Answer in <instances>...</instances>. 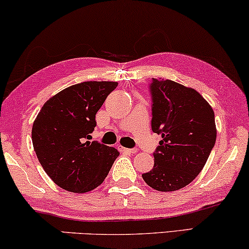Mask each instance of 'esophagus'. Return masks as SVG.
<instances>
[{
  "instance_id": "34e87169",
  "label": "esophagus",
  "mask_w": 249,
  "mask_h": 249,
  "mask_svg": "<svg viewBox=\"0 0 249 249\" xmlns=\"http://www.w3.org/2000/svg\"><path fill=\"white\" fill-rule=\"evenodd\" d=\"M118 148L120 149L121 152H125V153H130V154H136L137 153V151L134 148H125V147H122V146H118Z\"/></svg>"
}]
</instances>
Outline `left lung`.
<instances>
[{"label":"left lung","instance_id":"8db88e82","mask_svg":"<svg viewBox=\"0 0 249 249\" xmlns=\"http://www.w3.org/2000/svg\"><path fill=\"white\" fill-rule=\"evenodd\" d=\"M152 130L161 135L154 166L142 175L159 192L189 185L209 159L216 139L214 111L198 91L176 81L153 78Z\"/></svg>","mask_w":249,"mask_h":249}]
</instances>
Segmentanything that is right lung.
<instances>
[{
	"instance_id": "add662e5",
	"label": "right lung",
	"mask_w": 249,
	"mask_h": 249,
	"mask_svg": "<svg viewBox=\"0 0 249 249\" xmlns=\"http://www.w3.org/2000/svg\"><path fill=\"white\" fill-rule=\"evenodd\" d=\"M115 81H85L59 91L45 102L33 124L37 159L54 183L71 193L90 192L107 178L120 153L88 142L95 115Z\"/></svg>"
}]
</instances>
